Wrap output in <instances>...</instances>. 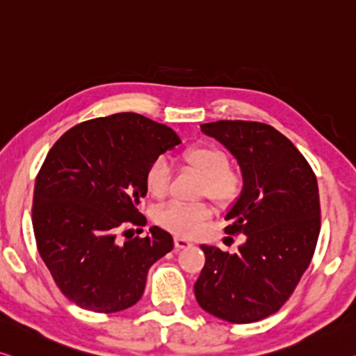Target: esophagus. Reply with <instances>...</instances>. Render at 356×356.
I'll return each mask as SVG.
<instances>
[{
    "label": "esophagus",
    "mask_w": 356,
    "mask_h": 356,
    "mask_svg": "<svg viewBox=\"0 0 356 356\" xmlns=\"http://www.w3.org/2000/svg\"><path fill=\"white\" fill-rule=\"evenodd\" d=\"M193 240H189V238H184V237H175V247H177L178 250H181V248H189V247H193Z\"/></svg>",
    "instance_id": "34e87169"
}]
</instances>
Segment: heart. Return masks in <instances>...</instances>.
Segmentation results:
<instances>
[{
  "mask_svg": "<svg viewBox=\"0 0 356 356\" xmlns=\"http://www.w3.org/2000/svg\"><path fill=\"white\" fill-rule=\"evenodd\" d=\"M183 161L194 170L204 175L200 193L211 197L221 205H229L237 200L242 193L243 179L237 168L229 165L227 154L213 145H195L184 151ZM170 163L165 157H156L146 170L147 193L162 197L170 184ZM210 216V207L207 204H188L181 200H172L157 211V222L173 232L193 235L200 231L207 218Z\"/></svg>",
  "mask_w": 356,
  "mask_h": 356,
  "instance_id": "b5f03b06",
  "label": "heart"
}]
</instances>
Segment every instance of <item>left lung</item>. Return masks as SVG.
Listing matches in <instances>:
<instances>
[{
    "label": "left lung",
    "instance_id": "obj_1",
    "mask_svg": "<svg viewBox=\"0 0 356 356\" xmlns=\"http://www.w3.org/2000/svg\"><path fill=\"white\" fill-rule=\"evenodd\" d=\"M237 161L243 186L224 232L243 234L234 254L200 245L205 266L194 285L202 309L229 323H253L282 307L307 269L320 234L318 184L298 147L270 125H200Z\"/></svg>",
    "mask_w": 356,
    "mask_h": 356
}]
</instances>
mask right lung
Returning <instances> with one entry per match:
<instances>
[{
  "instance_id": "1",
  "label": "right lung",
  "mask_w": 356,
  "mask_h": 356,
  "mask_svg": "<svg viewBox=\"0 0 356 356\" xmlns=\"http://www.w3.org/2000/svg\"><path fill=\"white\" fill-rule=\"evenodd\" d=\"M179 143L167 125L118 113L74 125L49 151L35 183L33 231L60 291L76 305L98 314L132 307L149 267L173 250L172 235L157 226L124 243L118 232L124 222H146L138 205L147 167Z\"/></svg>"
}]
</instances>
